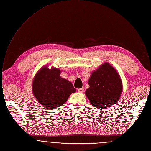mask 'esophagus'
<instances>
[{
  "instance_id": "obj_1",
  "label": "esophagus",
  "mask_w": 151,
  "mask_h": 151,
  "mask_svg": "<svg viewBox=\"0 0 151 151\" xmlns=\"http://www.w3.org/2000/svg\"><path fill=\"white\" fill-rule=\"evenodd\" d=\"M77 91H78V93H83V92L84 91V89H83V88H79V89L77 90Z\"/></svg>"
}]
</instances>
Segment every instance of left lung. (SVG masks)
<instances>
[{
  "label": "left lung",
  "instance_id": "left-lung-1",
  "mask_svg": "<svg viewBox=\"0 0 151 151\" xmlns=\"http://www.w3.org/2000/svg\"><path fill=\"white\" fill-rule=\"evenodd\" d=\"M88 84L90 88L85 91V95L94 107L101 110L107 109L120 98L122 90L121 77L107 62L92 73Z\"/></svg>",
  "mask_w": 151,
  "mask_h": 151
}]
</instances>
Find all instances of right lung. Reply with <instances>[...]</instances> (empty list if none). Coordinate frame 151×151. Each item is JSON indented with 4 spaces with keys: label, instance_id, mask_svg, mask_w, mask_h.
I'll return each mask as SVG.
<instances>
[{
    "label": "right lung",
    "instance_id": "obj_1",
    "mask_svg": "<svg viewBox=\"0 0 151 151\" xmlns=\"http://www.w3.org/2000/svg\"><path fill=\"white\" fill-rule=\"evenodd\" d=\"M60 73L59 69L43 66L33 81V96L42 106L49 109L63 105L76 91L71 82L60 76Z\"/></svg>",
    "mask_w": 151,
    "mask_h": 151
}]
</instances>
